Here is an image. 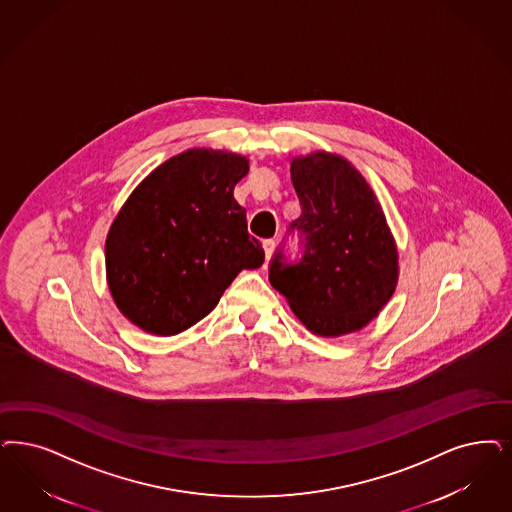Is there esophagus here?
Listing matches in <instances>:
<instances>
[{"label": "esophagus", "mask_w": 512, "mask_h": 512, "mask_svg": "<svg viewBox=\"0 0 512 512\" xmlns=\"http://www.w3.org/2000/svg\"><path fill=\"white\" fill-rule=\"evenodd\" d=\"M263 247H265V257L266 261H268L270 255H272V251H274V247H276V242H274V240H265Z\"/></svg>", "instance_id": "1"}]
</instances>
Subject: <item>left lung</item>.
<instances>
[{
	"mask_svg": "<svg viewBox=\"0 0 512 512\" xmlns=\"http://www.w3.org/2000/svg\"><path fill=\"white\" fill-rule=\"evenodd\" d=\"M291 181L302 212L287 232H299L302 257L287 263L280 247L268 280L312 333L359 331L386 306L399 276L382 206L365 177L331 153L293 159Z\"/></svg>",
	"mask_w": 512,
	"mask_h": 512,
	"instance_id": "1",
	"label": "left lung"
}]
</instances>
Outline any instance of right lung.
Masks as SVG:
<instances>
[{"label":"right lung","mask_w":512,"mask_h":512,"mask_svg":"<svg viewBox=\"0 0 512 512\" xmlns=\"http://www.w3.org/2000/svg\"><path fill=\"white\" fill-rule=\"evenodd\" d=\"M247 172L242 155L189 149L124 202L107 234L106 272L117 308L134 325L177 335L206 318L244 268L265 263L232 194Z\"/></svg>","instance_id":"right-lung-1"}]
</instances>
